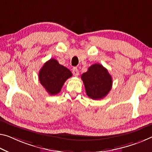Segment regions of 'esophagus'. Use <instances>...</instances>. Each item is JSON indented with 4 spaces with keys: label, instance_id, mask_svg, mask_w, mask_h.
I'll use <instances>...</instances> for the list:
<instances>
[{
    "label": "esophagus",
    "instance_id": "1",
    "mask_svg": "<svg viewBox=\"0 0 152 152\" xmlns=\"http://www.w3.org/2000/svg\"><path fill=\"white\" fill-rule=\"evenodd\" d=\"M72 73H73L74 76H78L79 74L78 68H77V67H74V68L72 69Z\"/></svg>",
    "mask_w": 152,
    "mask_h": 152
}]
</instances>
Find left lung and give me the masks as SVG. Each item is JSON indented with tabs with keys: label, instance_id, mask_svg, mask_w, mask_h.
Listing matches in <instances>:
<instances>
[{
	"label": "left lung",
	"instance_id": "left-lung-1",
	"mask_svg": "<svg viewBox=\"0 0 152 152\" xmlns=\"http://www.w3.org/2000/svg\"><path fill=\"white\" fill-rule=\"evenodd\" d=\"M86 95L93 99H101L106 96L112 86V76L102 65L95 64L82 74Z\"/></svg>",
	"mask_w": 152,
	"mask_h": 152
}]
</instances>
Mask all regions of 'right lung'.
<instances>
[{"label":"right lung","instance_id":"right-lung-1","mask_svg":"<svg viewBox=\"0 0 152 152\" xmlns=\"http://www.w3.org/2000/svg\"><path fill=\"white\" fill-rule=\"evenodd\" d=\"M72 76V72L55 59L46 62L38 74L40 84L50 95L59 93L65 82Z\"/></svg>","mask_w":152,"mask_h":152}]
</instances>
